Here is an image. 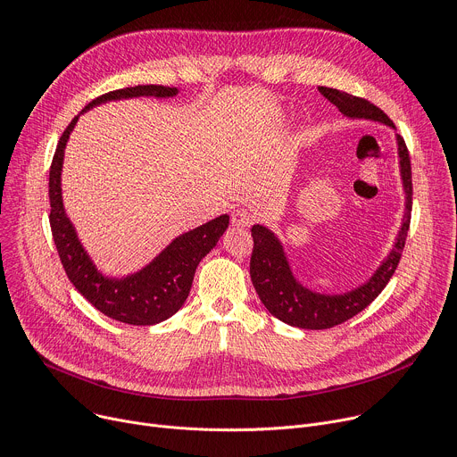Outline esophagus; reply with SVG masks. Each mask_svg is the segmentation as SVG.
Wrapping results in <instances>:
<instances>
[{
  "label": "esophagus",
  "mask_w": 457,
  "mask_h": 457,
  "mask_svg": "<svg viewBox=\"0 0 457 457\" xmlns=\"http://www.w3.org/2000/svg\"><path fill=\"white\" fill-rule=\"evenodd\" d=\"M253 215L247 212V210H244V208H240V210H235L233 212V215H231V222H233V226H238V228H247V226H251L253 224Z\"/></svg>",
  "instance_id": "1"
}]
</instances>
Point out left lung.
<instances>
[{
	"label": "left lung",
	"mask_w": 457,
	"mask_h": 457,
	"mask_svg": "<svg viewBox=\"0 0 457 457\" xmlns=\"http://www.w3.org/2000/svg\"><path fill=\"white\" fill-rule=\"evenodd\" d=\"M318 90L325 99H329L344 115L351 119H369L383 122L390 128H396L395 122L386 117L383 110H379L367 99L328 87H318ZM396 141L400 155V171L405 191L403 224L400 228L393 249H390V253L383 258V262L374 271V275L360 287L342 295H321L303 287L295 278L291 266L287 262V256L284 253V245L280 244L277 235L266 226L260 224L251 228V237L254 242L249 262L251 282L266 309L284 323L311 331L335 328V325H340L349 318L356 316L360 311H363L383 291L390 277L395 275L400 264L402 251L405 247L412 212L411 157L403 137L396 136Z\"/></svg>",
	"instance_id": "obj_1"
}]
</instances>
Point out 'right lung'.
Wrapping results in <instances>:
<instances>
[{
    "label": "right lung",
    "mask_w": 457,
    "mask_h": 457,
    "mask_svg": "<svg viewBox=\"0 0 457 457\" xmlns=\"http://www.w3.org/2000/svg\"><path fill=\"white\" fill-rule=\"evenodd\" d=\"M177 88L161 85H137L129 88L113 90L99 96L88 103L81 113L106 101H119L141 96L173 97ZM79 115L64 129L50 166L48 197H50V228L52 237L74 287L103 314L129 325H154L173 316L186 302L191 282L201 260L217 245L228 229L229 217L220 215L199 228L179 235L162 249L148 266L124 278H110L97 271L92 258L78 238L76 228L64 213L61 195V170L64 146L72 134Z\"/></svg>",
    "instance_id": "1"
}]
</instances>
